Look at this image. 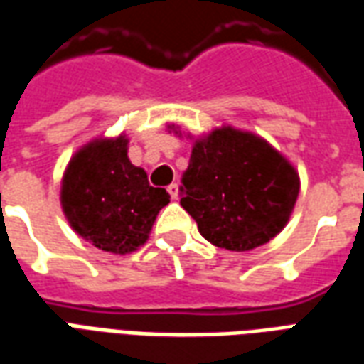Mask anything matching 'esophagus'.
<instances>
[{
    "label": "esophagus",
    "mask_w": 364,
    "mask_h": 364,
    "mask_svg": "<svg viewBox=\"0 0 364 364\" xmlns=\"http://www.w3.org/2000/svg\"><path fill=\"white\" fill-rule=\"evenodd\" d=\"M167 193H169V195H171V198H179V185H177V183H171V185H169V187H167Z\"/></svg>",
    "instance_id": "1"
}]
</instances>
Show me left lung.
Returning a JSON list of instances; mask_svg holds the SVG:
<instances>
[{
	"label": "left lung",
	"mask_w": 364,
	"mask_h": 364,
	"mask_svg": "<svg viewBox=\"0 0 364 364\" xmlns=\"http://www.w3.org/2000/svg\"><path fill=\"white\" fill-rule=\"evenodd\" d=\"M181 183V206L200 236L230 252L271 242L287 226L300 191L298 171L281 151L234 127L214 128L193 142Z\"/></svg>",
	"instance_id": "left-lung-1"
}]
</instances>
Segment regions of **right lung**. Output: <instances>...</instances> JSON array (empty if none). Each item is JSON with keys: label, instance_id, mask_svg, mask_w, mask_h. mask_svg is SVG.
Masks as SVG:
<instances>
[{"label": "right lung", "instance_id": "add662e5", "mask_svg": "<svg viewBox=\"0 0 364 364\" xmlns=\"http://www.w3.org/2000/svg\"><path fill=\"white\" fill-rule=\"evenodd\" d=\"M167 203L169 193L151 187L142 167L130 164L127 134L82 146L62 177L60 205L72 230L114 255L146 244Z\"/></svg>", "mask_w": 364, "mask_h": 364}]
</instances>
